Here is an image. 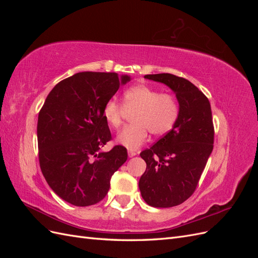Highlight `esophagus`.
<instances>
[{
    "mask_svg": "<svg viewBox=\"0 0 258 258\" xmlns=\"http://www.w3.org/2000/svg\"><path fill=\"white\" fill-rule=\"evenodd\" d=\"M137 155V153L136 152H134V151H131V150H129L128 151V156L130 158H132V157H135V156Z\"/></svg>",
    "mask_w": 258,
    "mask_h": 258,
    "instance_id": "34e87169",
    "label": "esophagus"
}]
</instances>
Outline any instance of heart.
<instances>
[{
    "instance_id": "heart-1",
    "label": "heart",
    "mask_w": 258,
    "mask_h": 258,
    "mask_svg": "<svg viewBox=\"0 0 258 258\" xmlns=\"http://www.w3.org/2000/svg\"><path fill=\"white\" fill-rule=\"evenodd\" d=\"M128 112H136L132 117L134 124L123 128L117 136V143L128 150H138L148 138L163 136L176 122L179 105L174 96L161 93L147 85H137L123 93V105L116 100H108L103 107V117L111 127L117 129L122 124Z\"/></svg>"
}]
</instances>
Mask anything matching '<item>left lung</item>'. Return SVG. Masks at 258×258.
Wrapping results in <instances>:
<instances>
[{
	"instance_id": "8db88e82",
	"label": "left lung",
	"mask_w": 258,
	"mask_h": 258,
	"mask_svg": "<svg viewBox=\"0 0 258 258\" xmlns=\"http://www.w3.org/2000/svg\"><path fill=\"white\" fill-rule=\"evenodd\" d=\"M165 84L179 105L176 122L166 136L140 156L146 170L139 181L148 206L171 208L183 204L196 189L213 150L214 128L208 98L183 77L169 73L145 75Z\"/></svg>"
}]
</instances>
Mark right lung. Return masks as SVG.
Returning a JSON list of instances; mask_svg holds the SVG:
<instances>
[{"label": "right lung", "instance_id": "right-lung-1", "mask_svg": "<svg viewBox=\"0 0 258 258\" xmlns=\"http://www.w3.org/2000/svg\"><path fill=\"white\" fill-rule=\"evenodd\" d=\"M130 80L117 73H76L54 86L38 113L42 173L54 194L69 204H98L110 189L112 175L128 158L121 145L110 152L100 148L112 139L103 107Z\"/></svg>", "mask_w": 258, "mask_h": 258}]
</instances>
